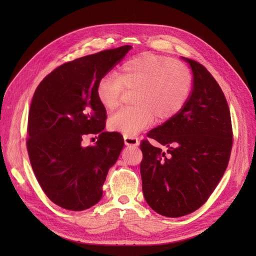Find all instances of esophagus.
Returning <instances> with one entry per match:
<instances>
[{
	"mask_svg": "<svg viewBox=\"0 0 256 256\" xmlns=\"http://www.w3.org/2000/svg\"><path fill=\"white\" fill-rule=\"evenodd\" d=\"M124 142L127 146H138V140L136 136H124Z\"/></svg>",
	"mask_w": 256,
	"mask_h": 256,
	"instance_id": "1",
	"label": "esophagus"
}]
</instances>
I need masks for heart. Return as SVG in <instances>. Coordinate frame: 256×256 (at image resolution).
Segmentation results:
<instances>
[{
	"label": "heart",
	"mask_w": 256,
	"mask_h": 256,
	"mask_svg": "<svg viewBox=\"0 0 256 256\" xmlns=\"http://www.w3.org/2000/svg\"><path fill=\"white\" fill-rule=\"evenodd\" d=\"M191 88V74L182 62L154 53H143L126 60L118 74H106L96 88L98 100L114 110L124 92H132L134 106L120 110L109 120V128L125 136H134L164 122L182 109Z\"/></svg>",
	"instance_id": "obj_1"
}]
</instances>
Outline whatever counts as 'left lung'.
<instances>
[{
	"label": "left lung",
	"instance_id": "obj_1",
	"mask_svg": "<svg viewBox=\"0 0 256 256\" xmlns=\"http://www.w3.org/2000/svg\"><path fill=\"white\" fill-rule=\"evenodd\" d=\"M182 60L193 74L187 102L147 134L168 150L147 140L140 145L145 200L170 218L189 214L206 202L226 172L233 145L228 104L218 82L198 62Z\"/></svg>",
	"mask_w": 256,
	"mask_h": 256
}]
</instances>
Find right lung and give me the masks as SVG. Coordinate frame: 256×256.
<instances>
[{
  "mask_svg": "<svg viewBox=\"0 0 256 256\" xmlns=\"http://www.w3.org/2000/svg\"><path fill=\"white\" fill-rule=\"evenodd\" d=\"M131 46L104 50L58 66L38 85L28 112L26 147L34 174L54 204L80 212L97 204L109 168L124 147L118 132H106V111L96 94L99 79ZM98 134L94 146L82 138Z\"/></svg>",
  "mask_w": 256,
  "mask_h": 256,
  "instance_id": "obj_1",
  "label": "right lung"
}]
</instances>
